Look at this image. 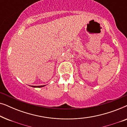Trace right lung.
I'll return each mask as SVG.
<instances>
[{"label": "right lung", "instance_id": "right-lung-1", "mask_svg": "<svg viewBox=\"0 0 127 127\" xmlns=\"http://www.w3.org/2000/svg\"><path fill=\"white\" fill-rule=\"evenodd\" d=\"M44 86H32L33 87H37V88H39V87H44Z\"/></svg>", "mask_w": 127, "mask_h": 127}]
</instances>
